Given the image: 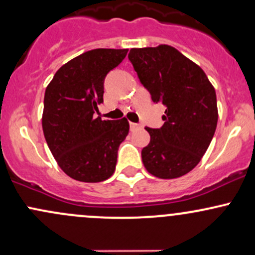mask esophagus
I'll return each mask as SVG.
<instances>
[{"instance_id": "obj_1", "label": "esophagus", "mask_w": 255, "mask_h": 255, "mask_svg": "<svg viewBox=\"0 0 255 255\" xmlns=\"http://www.w3.org/2000/svg\"><path fill=\"white\" fill-rule=\"evenodd\" d=\"M140 127H141V126L138 125V123H133V122L129 123V128H130V130H132V132H134V130H136L138 128H140Z\"/></svg>"}]
</instances>
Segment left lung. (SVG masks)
I'll return each instance as SVG.
<instances>
[{
  "label": "left lung",
  "mask_w": 255,
  "mask_h": 255,
  "mask_svg": "<svg viewBox=\"0 0 255 255\" xmlns=\"http://www.w3.org/2000/svg\"><path fill=\"white\" fill-rule=\"evenodd\" d=\"M153 103L166 108L164 123L146 128L141 159L150 174L174 179L192 170L208 149L218 122L217 96L203 70L167 44L133 48L128 54Z\"/></svg>",
  "instance_id": "1"
}]
</instances>
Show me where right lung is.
Listing matches in <instances>:
<instances>
[{
  "instance_id": "1",
  "label": "right lung",
  "mask_w": 255,
  "mask_h": 255,
  "mask_svg": "<svg viewBox=\"0 0 255 255\" xmlns=\"http://www.w3.org/2000/svg\"><path fill=\"white\" fill-rule=\"evenodd\" d=\"M128 49L98 48L68 61L44 93L42 128L59 167L69 177L99 183L114 174L120 144L129 132L127 120L103 121L94 114L103 103L104 81Z\"/></svg>"
}]
</instances>
